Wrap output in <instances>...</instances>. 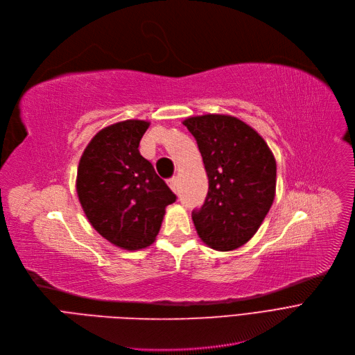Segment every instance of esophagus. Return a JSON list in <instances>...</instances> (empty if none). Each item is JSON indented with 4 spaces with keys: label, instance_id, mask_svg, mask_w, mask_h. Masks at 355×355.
<instances>
[{
    "label": "esophagus",
    "instance_id": "34e87169",
    "mask_svg": "<svg viewBox=\"0 0 355 355\" xmlns=\"http://www.w3.org/2000/svg\"><path fill=\"white\" fill-rule=\"evenodd\" d=\"M167 183H168V187H171V189L173 192H178V179L176 178H171L167 180Z\"/></svg>",
    "mask_w": 355,
    "mask_h": 355
}]
</instances>
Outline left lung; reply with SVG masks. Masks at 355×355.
<instances>
[{
    "label": "left lung",
    "instance_id": "obj_1",
    "mask_svg": "<svg viewBox=\"0 0 355 355\" xmlns=\"http://www.w3.org/2000/svg\"><path fill=\"white\" fill-rule=\"evenodd\" d=\"M195 137L208 175V195L192 219L214 250L244 245L260 228L276 193V160L260 134L231 115L183 121Z\"/></svg>",
    "mask_w": 355,
    "mask_h": 355
}]
</instances>
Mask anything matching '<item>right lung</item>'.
I'll list each match as a JSON object with an SVG mask.
<instances>
[{
	"instance_id": "obj_1",
	"label": "right lung",
	"mask_w": 355,
	"mask_h": 355,
	"mask_svg": "<svg viewBox=\"0 0 355 355\" xmlns=\"http://www.w3.org/2000/svg\"><path fill=\"white\" fill-rule=\"evenodd\" d=\"M150 123L127 120L96 132L80 157L76 192L91 225L124 250L153 244L176 195L139 151Z\"/></svg>"
}]
</instances>
